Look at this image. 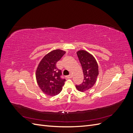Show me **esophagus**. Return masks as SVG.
I'll list each match as a JSON object with an SVG mask.
<instances>
[{
  "mask_svg": "<svg viewBox=\"0 0 133 133\" xmlns=\"http://www.w3.org/2000/svg\"><path fill=\"white\" fill-rule=\"evenodd\" d=\"M66 78H68V79L71 78H72V75H71V74H70V75H69L66 76Z\"/></svg>",
  "mask_w": 133,
  "mask_h": 133,
  "instance_id": "esophagus-1",
  "label": "esophagus"
}]
</instances>
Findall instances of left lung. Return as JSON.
<instances>
[{
	"instance_id": "1",
	"label": "left lung",
	"mask_w": 133,
	"mask_h": 133,
	"mask_svg": "<svg viewBox=\"0 0 133 133\" xmlns=\"http://www.w3.org/2000/svg\"><path fill=\"white\" fill-rule=\"evenodd\" d=\"M76 54L82 66L84 80L81 84L75 87L78 90L84 92L90 89L96 83L99 75L98 65L95 58L87 51L79 50Z\"/></svg>"
}]
</instances>
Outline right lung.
Segmentation results:
<instances>
[{
	"instance_id": "obj_1",
	"label": "right lung",
	"mask_w": 133,
	"mask_h": 133,
	"mask_svg": "<svg viewBox=\"0 0 133 133\" xmlns=\"http://www.w3.org/2000/svg\"><path fill=\"white\" fill-rule=\"evenodd\" d=\"M65 53V51L60 49L51 51L44 56L38 66L36 71L37 83L48 95H57L62 90L65 79L61 78L62 71L56 64Z\"/></svg>"
}]
</instances>
